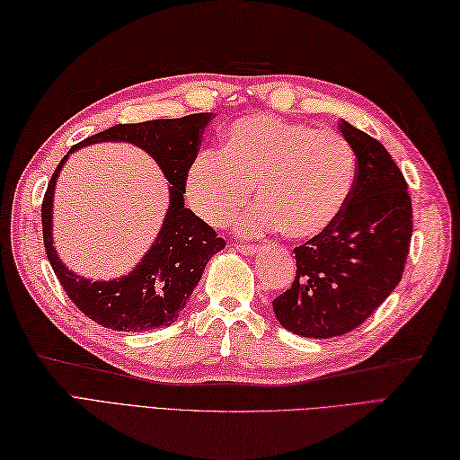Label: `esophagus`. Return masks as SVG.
Instances as JSON below:
<instances>
[{"label":"esophagus","instance_id":"34e87169","mask_svg":"<svg viewBox=\"0 0 460 460\" xmlns=\"http://www.w3.org/2000/svg\"><path fill=\"white\" fill-rule=\"evenodd\" d=\"M237 251L243 252L244 256H254V254L261 252V246H256V244H237Z\"/></svg>","mask_w":460,"mask_h":460}]
</instances>
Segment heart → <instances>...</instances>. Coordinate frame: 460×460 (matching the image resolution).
<instances>
[{
    "instance_id": "heart-1",
    "label": "heart",
    "mask_w": 460,
    "mask_h": 460,
    "mask_svg": "<svg viewBox=\"0 0 460 460\" xmlns=\"http://www.w3.org/2000/svg\"><path fill=\"white\" fill-rule=\"evenodd\" d=\"M356 184V153L332 129L254 114L234 122L221 151H202L186 176L188 199L209 226H226L256 194L239 221L244 234L286 227L311 239L331 229Z\"/></svg>"
}]
</instances>
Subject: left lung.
Returning a JSON list of instances; mask_svg holds the SVG:
<instances>
[{"label":"left lung","instance_id":"1","mask_svg":"<svg viewBox=\"0 0 460 460\" xmlns=\"http://www.w3.org/2000/svg\"><path fill=\"white\" fill-rule=\"evenodd\" d=\"M358 159L356 184L334 226L297 246V274L274 299L278 323L303 338L358 328L400 284L411 239V199L383 144L342 120Z\"/></svg>","mask_w":460,"mask_h":460}]
</instances>
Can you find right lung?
Wrapping results in <instances>:
<instances>
[{"mask_svg": "<svg viewBox=\"0 0 460 460\" xmlns=\"http://www.w3.org/2000/svg\"><path fill=\"white\" fill-rule=\"evenodd\" d=\"M214 112L118 124L87 137L67 151L54 171L42 202V234L49 261L67 297L89 319L118 332H146L171 326L186 307L209 258L226 241L192 209L184 208L186 176L202 144V132ZM102 140H126L144 148L170 181V208L156 241L132 273L93 282L69 270L57 256L51 237L55 182L72 152Z\"/></svg>", "mask_w": 460, "mask_h": 460, "instance_id": "right-lung-1", "label": "right lung"}]
</instances>
